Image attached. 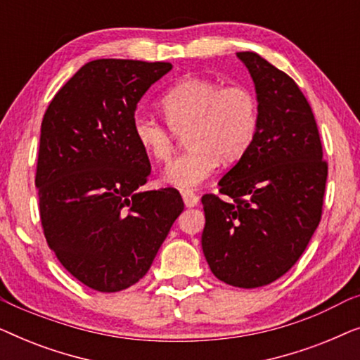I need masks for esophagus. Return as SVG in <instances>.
Listing matches in <instances>:
<instances>
[{"instance_id":"34e87169","label":"esophagus","mask_w":360,"mask_h":360,"mask_svg":"<svg viewBox=\"0 0 360 360\" xmlns=\"http://www.w3.org/2000/svg\"><path fill=\"white\" fill-rule=\"evenodd\" d=\"M181 198H184V203L186 208H193V206L198 205L200 201V196L195 195L193 191H184V193H181Z\"/></svg>"}]
</instances>
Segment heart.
<instances>
[{
    "label": "heart",
    "mask_w": 360,
    "mask_h": 360,
    "mask_svg": "<svg viewBox=\"0 0 360 360\" xmlns=\"http://www.w3.org/2000/svg\"><path fill=\"white\" fill-rule=\"evenodd\" d=\"M169 124L157 117L136 112L131 131L147 155L170 160L176 134H185L190 147L167 165L162 180L180 190H193L210 179L219 160L233 164L252 144L259 124L257 98L243 85L223 86L210 78H185L160 100Z\"/></svg>",
    "instance_id": "obj_1"
}]
</instances>
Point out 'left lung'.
<instances>
[{"label": "left lung", "mask_w": 360, "mask_h": 360, "mask_svg": "<svg viewBox=\"0 0 360 360\" xmlns=\"http://www.w3.org/2000/svg\"><path fill=\"white\" fill-rule=\"evenodd\" d=\"M252 77L257 132L248 152L201 198V248L211 272L239 288L272 283L293 267L316 231L328 164L311 106L297 83L255 52H238Z\"/></svg>", "instance_id": "1"}]
</instances>
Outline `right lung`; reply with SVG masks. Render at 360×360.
Listing matches in <instances>:
<instances>
[{"label":"right lung","instance_id":"1","mask_svg":"<svg viewBox=\"0 0 360 360\" xmlns=\"http://www.w3.org/2000/svg\"><path fill=\"white\" fill-rule=\"evenodd\" d=\"M169 62L98 58L63 85L41 126L36 172L49 248L86 287L129 288L184 211L175 188L142 191L149 157L131 131L137 103Z\"/></svg>","mask_w":360,"mask_h":360}]
</instances>
